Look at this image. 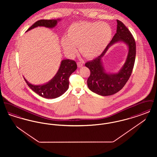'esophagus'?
<instances>
[{
  "label": "esophagus",
  "mask_w": 157,
  "mask_h": 157,
  "mask_svg": "<svg viewBox=\"0 0 157 157\" xmlns=\"http://www.w3.org/2000/svg\"><path fill=\"white\" fill-rule=\"evenodd\" d=\"M77 65L79 67H82V66L83 65V62L82 61H78L77 62Z\"/></svg>",
  "instance_id": "esophagus-1"
}]
</instances>
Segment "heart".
<instances>
[{
  "mask_svg": "<svg viewBox=\"0 0 157 157\" xmlns=\"http://www.w3.org/2000/svg\"><path fill=\"white\" fill-rule=\"evenodd\" d=\"M111 37V28L106 23H75L69 28L66 38L62 39V45L71 53L76 51V47H79L85 58L92 59L104 51Z\"/></svg>",
  "mask_w": 157,
  "mask_h": 157,
  "instance_id": "obj_1",
  "label": "heart"
}]
</instances>
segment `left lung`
Wrapping results in <instances>:
<instances>
[{
	"label": "left lung",
	"instance_id": "8db88e82",
	"mask_svg": "<svg viewBox=\"0 0 157 157\" xmlns=\"http://www.w3.org/2000/svg\"><path fill=\"white\" fill-rule=\"evenodd\" d=\"M117 33L110 43L99 56L85 63V67H88L90 72L87 80L89 89L102 96L111 95L120 91L130 78L134 66L136 56V44L134 38L123 23L119 20H117ZM119 41H124L128 45L129 51L127 60L118 73L109 75L105 72L101 66V59L109 48Z\"/></svg>",
	"mask_w": 157,
	"mask_h": 157
}]
</instances>
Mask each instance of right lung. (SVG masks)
Here are the masks:
<instances>
[{
    "label": "right lung",
    "instance_id": "add662e5",
    "mask_svg": "<svg viewBox=\"0 0 157 157\" xmlns=\"http://www.w3.org/2000/svg\"><path fill=\"white\" fill-rule=\"evenodd\" d=\"M59 19L37 21L33 24L26 32L37 26H45L46 28H53ZM77 68L75 60L65 59L62 60L59 69L52 79L47 83L42 85H33L28 82L24 78L27 85L31 90H33L42 97L48 99H53L59 97L63 94L69 88V78L71 75Z\"/></svg>",
    "mask_w": 157,
    "mask_h": 157
}]
</instances>
